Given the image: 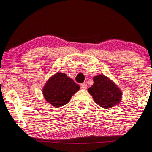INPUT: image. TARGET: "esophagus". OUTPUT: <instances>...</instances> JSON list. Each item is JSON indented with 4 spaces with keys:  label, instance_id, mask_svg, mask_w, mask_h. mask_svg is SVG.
Masks as SVG:
<instances>
[{
    "label": "esophagus",
    "instance_id": "esophagus-1",
    "mask_svg": "<svg viewBox=\"0 0 152 152\" xmlns=\"http://www.w3.org/2000/svg\"><path fill=\"white\" fill-rule=\"evenodd\" d=\"M80 87L81 89H86L87 87V85L86 83H81L80 85Z\"/></svg>",
    "mask_w": 152,
    "mask_h": 152
}]
</instances>
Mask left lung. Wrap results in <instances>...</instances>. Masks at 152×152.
<instances>
[{"mask_svg": "<svg viewBox=\"0 0 152 152\" xmlns=\"http://www.w3.org/2000/svg\"><path fill=\"white\" fill-rule=\"evenodd\" d=\"M94 85L88 89L95 102L101 107L108 109L118 105L122 94L118 87L103 75L94 77Z\"/></svg>", "mask_w": 152, "mask_h": 152, "instance_id": "left-lung-1", "label": "left lung"}]
</instances>
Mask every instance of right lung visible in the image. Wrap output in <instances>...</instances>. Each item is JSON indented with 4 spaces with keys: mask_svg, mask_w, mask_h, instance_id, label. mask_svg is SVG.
Masks as SVG:
<instances>
[{
    "mask_svg": "<svg viewBox=\"0 0 152 152\" xmlns=\"http://www.w3.org/2000/svg\"><path fill=\"white\" fill-rule=\"evenodd\" d=\"M79 88L78 85L66 74L57 73L47 81L42 93L47 102L57 108L68 103Z\"/></svg>",
    "mask_w": 152,
    "mask_h": 152,
    "instance_id": "1",
    "label": "right lung"
}]
</instances>
